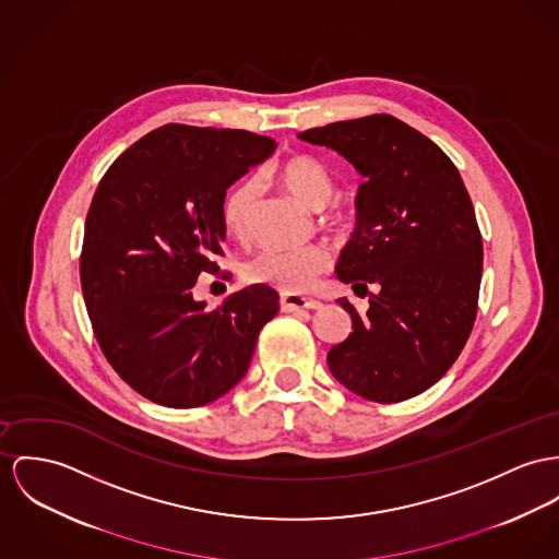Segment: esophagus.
Instances as JSON below:
<instances>
[{
  "instance_id": "1",
  "label": "esophagus",
  "mask_w": 559,
  "mask_h": 559,
  "mask_svg": "<svg viewBox=\"0 0 559 559\" xmlns=\"http://www.w3.org/2000/svg\"><path fill=\"white\" fill-rule=\"evenodd\" d=\"M301 308H308V310H319V308H321V301L306 300V298L296 296V294H287V296H281V310H283V312H294V310H301Z\"/></svg>"
}]
</instances>
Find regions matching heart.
Wrapping results in <instances>:
<instances>
[{"instance_id": "heart-1", "label": "heart", "mask_w": 559, "mask_h": 559, "mask_svg": "<svg viewBox=\"0 0 559 559\" xmlns=\"http://www.w3.org/2000/svg\"><path fill=\"white\" fill-rule=\"evenodd\" d=\"M276 180L306 209L321 211L334 195V180L323 164L308 155H292L274 168ZM259 180L255 176L242 178L225 198L223 218L227 229L247 238L251 229L253 213L258 206ZM353 216L334 213L330 225L336 229H348ZM334 263L332 251L325 245H310L301 249H267L259 253L247 267L251 283L274 287L283 294H304L314 287L319 276L330 272Z\"/></svg>"}]
</instances>
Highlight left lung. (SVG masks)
<instances>
[{
	"label": "left lung",
	"mask_w": 559,
	"mask_h": 559,
	"mask_svg": "<svg viewBox=\"0 0 559 559\" xmlns=\"http://www.w3.org/2000/svg\"><path fill=\"white\" fill-rule=\"evenodd\" d=\"M298 135L338 151L366 178L336 274L370 308L361 317L338 300L353 332L330 348L328 366L372 402L419 395L455 364L476 319L483 238L464 180L438 144L391 115Z\"/></svg>",
	"instance_id": "8db88e82"
}]
</instances>
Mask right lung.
<instances>
[{"label": "right lung", "mask_w": 559, "mask_h": 559, "mask_svg": "<svg viewBox=\"0 0 559 559\" xmlns=\"http://www.w3.org/2000/svg\"><path fill=\"white\" fill-rule=\"evenodd\" d=\"M274 148L245 129L170 123L133 142L95 189L81 253L86 312L108 364L155 404L195 408L227 393L278 312L267 285L216 310L193 300L198 276L218 272L227 187Z\"/></svg>", "instance_id": "1"}]
</instances>
